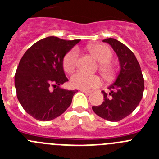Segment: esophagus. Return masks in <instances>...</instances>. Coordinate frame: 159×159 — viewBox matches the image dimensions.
Masks as SVG:
<instances>
[{
  "label": "esophagus",
  "mask_w": 159,
  "mask_h": 159,
  "mask_svg": "<svg viewBox=\"0 0 159 159\" xmlns=\"http://www.w3.org/2000/svg\"><path fill=\"white\" fill-rule=\"evenodd\" d=\"M80 91L82 92H84V93L87 94H90L92 93V91H88V90H85V89H80Z\"/></svg>",
  "instance_id": "34e87169"
}]
</instances>
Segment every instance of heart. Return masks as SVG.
<instances>
[{
	"label": "heart",
	"instance_id": "1",
	"mask_svg": "<svg viewBox=\"0 0 159 159\" xmlns=\"http://www.w3.org/2000/svg\"><path fill=\"white\" fill-rule=\"evenodd\" d=\"M88 50L92 56L100 62V69L107 77H111L114 73V67L109 60L112 57L111 48L104 43H94L88 46ZM78 59V51L73 48L66 53L63 59L64 71L71 72L75 68ZM71 84L74 88L80 89H93L101 84V79L96 75H89L83 71H77L71 77Z\"/></svg>",
	"mask_w": 159,
	"mask_h": 159
}]
</instances>
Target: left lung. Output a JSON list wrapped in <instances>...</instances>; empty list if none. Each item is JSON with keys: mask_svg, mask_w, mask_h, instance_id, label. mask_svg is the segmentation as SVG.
I'll use <instances>...</instances> for the list:
<instances>
[{"mask_svg": "<svg viewBox=\"0 0 159 159\" xmlns=\"http://www.w3.org/2000/svg\"><path fill=\"white\" fill-rule=\"evenodd\" d=\"M109 43L117 55L120 70L116 80L108 87L109 93L102 91L103 102L93 106L97 116L107 121L118 122L135 110L143 97L144 80L135 56L121 42L114 38L102 40Z\"/></svg>", "mask_w": 159, "mask_h": 159, "instance_id": "obj_1", "label": "left lung"}]
</instances>
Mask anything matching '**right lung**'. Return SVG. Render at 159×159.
<instances>
[{
  "mask_svg": "<svg viewBox=\"0 0 159 159\" xmlns=\"http://www.w3.org/2000/svg\"><path fill=\"white\" fill-rule=\"evenodd\" d=\"M79 42L56 36L43 38L31 46L20 61L15 74L17 99L25 111L37 120L50 121L62 115L78 92L60 85L68 81L63 59Z\"/></svg>",
  "mask_w": 159,
  "mask_h": 159,
  "instance_id": "add662e5",
  "label": "right lung"
}]
</instances>
